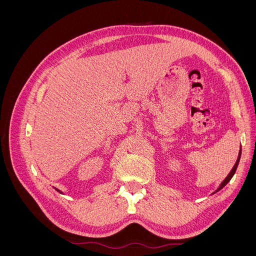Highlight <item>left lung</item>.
<instances>
[{
    "instance_id": "left-lung-1",
    "label": "left lung",
    "mask_w": 256,
    "mask_h": 256,
    "mask_svg": "<svg viewBox=\"0 0 256 256\" xmlns=\"http://www.w3.org/2000/svg\"><path fill=\"white\" fill-rule=\"evenodd\" d=\"M240 154H242V148H240V150H239V154H238V158H237V161H236V164H235V166H233V168H232V171L230 172V174L228 175V177L226 178V180H224L222 182H221V184H220V187L216 190V192H218V191H220L224 186H226L230 180H232V177L234 176V174H235V172H236V170H237V166H238V164H239V160H240ZM216 192H214V193H216Z\"/></svg>"
}]
</instances>
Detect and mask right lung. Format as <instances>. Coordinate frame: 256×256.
Listing matches in <instances>:
<instances>
[{
	"mask_svg": "<svg viewBox=\"0 0 256 256\" xmlns=\"http://www.w3.org/2000/svg\"><path fill=\"white\" fill-rule=\"evenodd\" d=\"M56 190H58V189H56ZM58 192H60V193H62V192H60V190H58Z\"/></svg>",
	"mask_w": 256,
	"mask_h": 256,
	"instance_id": "1",
	"label": "right lung"
}]
</instances>
